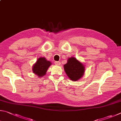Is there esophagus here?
<instances>
[{
	"instance_id": "obj_1",
	"label": "esophagus",
	"mask_w": 121,
	"mask_h": 121,
	"mask_svg": "<svg viewBox=\"0 0 121 121\" xmlns=\"http://www.w3.org/2000/svg\"><path fill=\"white\" fill-rule=\"evenodd\" d=\"M54 63H55V64L57 65H60V63L59 62H57V61H55Z\"/></svg>"
}]
</instances>
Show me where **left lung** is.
Instances as JSON below:
<instances>
[{"mask_svg": "<svg viewBox=\"0 0 121 121\" xmlns=\"http://www.w3.org/2000/svg\"><path fill=\"white\" fill-rule=\"evenodd\" d=\"M65 73L71 80L77 81L83 76L84 66L75 57H71L67 60V63L64 65Z\"/></svg>", "mask_w": 121, "mask_h": 121, "instance_id": "obj_1", "label": "left lung"}]
</instances>
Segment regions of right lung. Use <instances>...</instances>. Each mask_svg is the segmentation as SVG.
<instances>
[{
  "mask_svg": "<svg viewBox=\"0 0 121 121\" xmlns=\"http://www.w3.org/2000/svg\"><path fill=\"white\" fill-rule=\"evenodd\" d=\"M52 63L50 61L46 60L44 57H40L32 67L33 72L39 77H42L46 75L47 71Z\"/></svg>",
  "mask_w": 121,
  "mask_h": 121,
  "instance_id": "obj_1",
  "label": "right lung"
}]
</instances>
